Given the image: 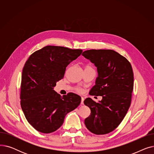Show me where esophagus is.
<instances>
[{
	"label": "esophagus",
	"instance_id": "esophagus-1",
	"mask_svg": "<svg viewBox=\"0 0 154 154\" xmlns=\"http://www.w3.org/2000/svg\"><path fill=\"white\" fill-rule=\"evenodd\" d=\"M84 97H82V98H81V103H80L82 105H84Z\"/></svg>",
	"mask_w": 154,
	"mask_h": 154
}]
</instances>
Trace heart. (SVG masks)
<instances>
[{
  "mask_svg": "<svg viewBox=\"0 0 154 154\" xmlns=\"http://www.w3.org/2000/svg\"><path fill=\"white\" fill-rule=\"evenodd\" d=\"M77 91H79V92H80V89H79H79H77Z\"/></svg>",
  "mask_w": 154,
  "mask_h": 154,
  "instance_id": "obj_1",
  "label": "heart"
}]
</instances>
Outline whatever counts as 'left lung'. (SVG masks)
Returning <instances> with one entry per match:
<instances>
[{"label": "left lung", "instance_id": "1", "mask_svg": "<svg viewBox=\"0 0 154 154\" xmlns=\"http://www.w3.org/2000/svg\"><path fill=\"white\" fill-rule=\"evenodd\" d=\"M82 55L94 64L98 73L89 94L102 97L98 103L91 98L84 100L91 111L85 125L94 134H106L119 126L130 107L132 68L126 58L113 50L92 49L84 51Z\"/></svg>", "mask_w": 154, "mask_h": 154}]
</instances>
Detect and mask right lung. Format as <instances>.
<instances>
[{
	"label": "right lung",
	"instance_id": "1",
	"mask_svg": "<svg viewBox=\"0 0 154 154\" xmlns=\"http://www.w3.org/2000/svg\"><path fill=\"white\" fill-rule=\"evenodd\" d=\"M81 49L48 45L32 54L22 74L20 105L28 122L37 131L49 134L63 124L65 117L75 109L81 97L74 93L62 97L54 88L63 79L68 65Z\"/></svg>",
	"mask_w": 154,
	"mask_h": 154
}]
</instances>
